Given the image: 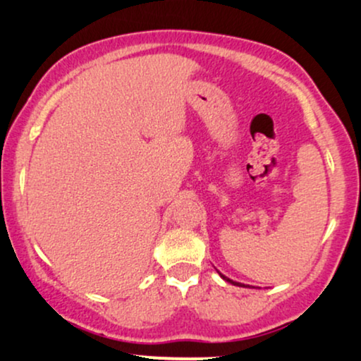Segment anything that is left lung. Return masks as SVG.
I'll return each instance as SVG.
<instances>
[{
    "mask_svg": "<svg viewBox=\"0 0 361 361\" xmlns=\"http://www.w3.org/2000/svg\"><path fill=\"white\" fill-rule=\"evenodd\" d=\"M219 275H221V273H219ZM221 276H222V279L226 280V281H229V283H233V285H239V287H246V285H243V283H238V281H233V280H229V279H227V276H224V275H221Z\"/></svg>",
    "mask_w": 361,
    "mask_h": 361,
    "instance_id": "1",
    "label": "left lung"
}]
</instances>
